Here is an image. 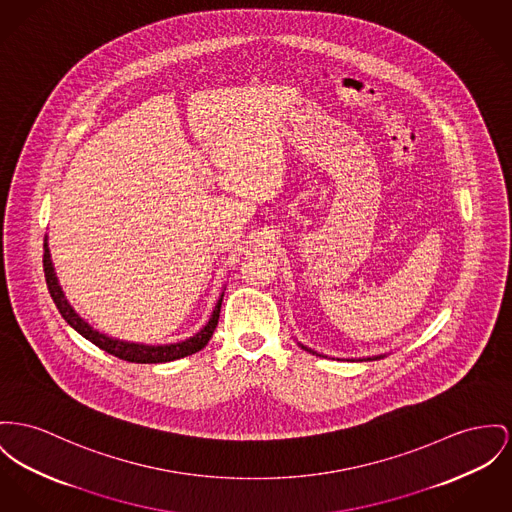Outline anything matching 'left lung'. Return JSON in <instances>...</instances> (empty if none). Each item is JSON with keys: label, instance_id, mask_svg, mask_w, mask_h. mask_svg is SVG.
<instances>
[{"label": "left lung", "instance_id": "8db88e82", "mask_svg": "<svg viewBox=\"0 0 512 512\" xmlns=\"http://www.w3.org/2000/svg\"><path fill=\"white\" fill-rule=\"evenodd\" d=\"M299 343V341H297ZM305 351H308V353H312V355H320V357H326V355H322V353H316L314 349H310V347H307V345H303V343H299ZM386 357V353H382V355H373V357H363V359H359V361H376V359H384ZM338 361H341V359H338ZM347 361H353V359H347Z\"/></svg>", "mask_w": 512, "mask_h": 512}]
</instances>
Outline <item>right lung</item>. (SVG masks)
I'll use <instances>...</instances> for the list:
<instances>
[{"mask_svg": "<svg viewBox=\"0 0 512 512\" xmlns=\"http://www.w3.org/2000/svg\"><path fill=\"white\" fill-rule=\"evenodd\" d=\"M44 277H46V285L50 291L52 301L56 303V307L60 310L62 318L68 322L69 326L81 334L85 340L95 343L97 347H101L106 353L130 361V363H169L176 361L182 357H188L192 353H198L200 349H204L209 338L213 336V330L219 322V312H221V303H223V295H225V285L221 287L219 299L215 303V307L209 314V320L204 326L190 338L186 340L174 341V343H139V341L120 340V338H112L104 332H99L97 328H93L83 316H79V312L71 307V303L60 285L58 273L52 262V254H50V246H48V235L44 237Z\"/></svg>", "mask_w": 512, "mask_h": 512, "instance_id": "obj_1", "label": "right lung"}]
</instances>
